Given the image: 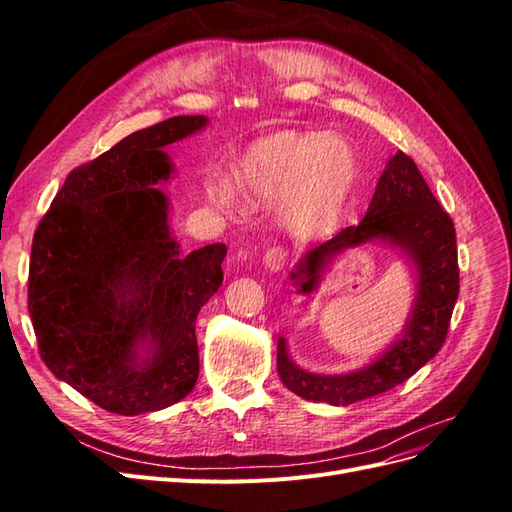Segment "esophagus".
Returning <instances> with one entry per match:
<instances>
[{"mask_svg": "<svg viewBox=\"0 0 512 512\" xmlns=\"http://www.w3.org/2000/svg\"><path fill=\"white\" fill-rule=\"evenodd\" d=\"M286 258H288L286 247L273 245V247H269V250L265 252V258H262V260H265V267L269 271H280L286 265Z\"/></svg>", "mask_w": 512, "mask_h": 512, "instance_id": "obj_1", "label": "esophagus"}]
</instances>
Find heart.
<instances>
[{
  "label": "heart",
  "mask_w": 512,
  "mask_h": 512,
  "mask_svg": "<svg viewBox=\"0 0 512 512\" xmlns=\"http://www.w3.org/2000/svg\"><path fill=\"white\" fill-rule=\"evenodd\" d=\"M354 151L342 138L318 132H277L260 138L239 160V179L254 196L277 200V218L294 235H314L329 228L352 190ZM218 205L239 200L232 183L211 188Z\"/></svg>",
  "instance_id": "b5f03b06"
}]
</instances>
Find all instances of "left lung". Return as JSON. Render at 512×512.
Here are the masks:
<instances>
[{
    "instance_id": "8db88e82",
    "label": "left lung",
    "mask_w": 512,
    "mask_h": 512,
    "mask_svg": "<svg viewBox=\"0 0 512 512\" xmlns=\"http://www.w3.org/2000/svg\"><path fill=\"white\" fill-rule=\"evenodd\" d=\"M382 239L399 247L416 267V299L408 327L389 350L363 369L339 376L309 374L290 361L286 342H277V371L292 393L331 406L391 391L406 382L442 348L459 297L457 237L448 215L410 156L397 151L386 164L365 218L309 250L290 277L309 294L329 262L348 247Z\"/></svg>"
}]
</instances>
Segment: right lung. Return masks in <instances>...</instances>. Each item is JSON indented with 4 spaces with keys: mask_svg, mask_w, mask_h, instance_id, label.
<instances>
[{
    "mask_svg": "<svg viewBox=\"0 0 512 512\" xmlns=\"http://www.w3.org/2000/svg\"><path fill=\"white\" fill-rule=\"evenodd\" d=\"M205 126L170 117L76 166L34 232L27 307L42 361L108 412L168 408L198 380L196 316L222 286L226 245L181 258L156 185L173 173L164 147Z\"/></svg>",
    "mask_w": 512,
    "mask_h": 512,
    "instance_id": "add662e5",
    "label": "right lung"
}]
</instances>
